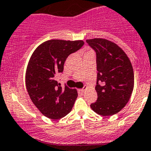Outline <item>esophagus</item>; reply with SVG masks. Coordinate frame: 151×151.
<instances>
[{
	"label": "esophagus",
	"instance_id": "esophagus-1",
	"mask_svg": "<svg viewBox=\"0 0 151 151\" xmlns=\"http://www.w3.org/2000/svg\"><path fill=\"white\" fill-rule=\"evenodd\" d=\"M86 89H87V87H86V86H83V89H79V92H81V93H83V92H85V90H86Z\"/></svg>",
	"mask_w": 151,
	"mask_h": 151
}]
</instances>
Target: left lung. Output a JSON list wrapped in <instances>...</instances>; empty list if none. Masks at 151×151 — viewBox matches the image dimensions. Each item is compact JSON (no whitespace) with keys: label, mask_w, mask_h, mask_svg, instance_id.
<instances>
[{"label":"left lung","mask_w":151,"mask_h":151,"mask_svg":"<svg viewBox=\"0 0 151 151\" xmlns=\"http://www.w3.org/2000/svg\"><path fill=\"white\" fill-rule=\"evenodd\" d=\"M86 42L96 53L98 70L95 86L98 99L90 107L100 115L117 114L128 102L134 89L131 62L126 53L112 42L96 38L87 40Z\"/></svg>","instance_id":"8db88e82"}]
</instances>
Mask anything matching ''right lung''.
Instances as JSON below:
<instances>
[{"label":"right lung","mask_w":151,"mask_h":151,"mask_svg":"<svg viewBox=\"0 0 151 151\" xmlns=\"http://www.w3.org/2000/svg\"><path fill=\"white\" fill-rule=\"evenodd\" d=\"M83 44L82 40H50L38 46L30 59L25 74L27 91L36 107L48 118L61 119L72 110L77 91L66 85L62 89L56 76L63 72L68 56Z\"/></svg>","instance_id":"add662e5"}]
</instances>
